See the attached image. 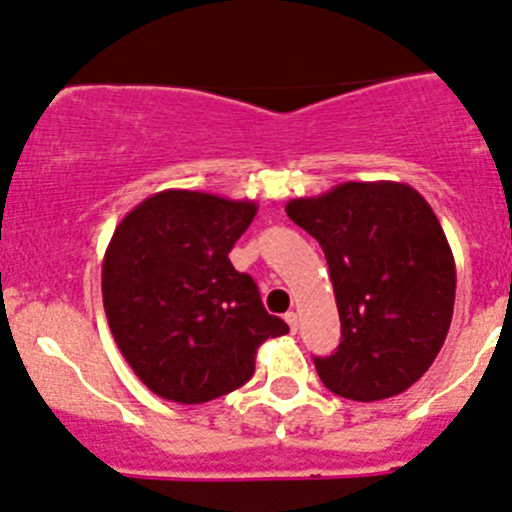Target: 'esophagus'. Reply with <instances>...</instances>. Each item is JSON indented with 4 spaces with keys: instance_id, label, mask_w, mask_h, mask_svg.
Instances as JSON below:
<instances>
[{
    "instance_id": "esophagus-1",
    "label": "esophagus",
    "mask_w": 512,
    "mask_h": 512,
    "mask_svg": "<svg viewBox=\"0 0 512 512\" xmlns=\"http://www.w3.org/2000/svg\"><path fill=\"white\" fill-rule=\"evenodd\" d=\"M286 322H288V327H291V332L299 330V314H296V311H288Z\"/></svg>"
}]
</instances>
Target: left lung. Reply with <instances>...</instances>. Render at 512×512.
Returning a JSON list of instances; mask_svg holds the SVG:
<instances>
[{
	"instance_id": "1",
	"label": "left lung",
	"mask_w": 512,
	"mask_h": 512,
	"mask_svg": "<svg viewBox=\"0 0 512 512\" xmlns=\"http://www.w3.org/2000/svg\"><path fill=\"white\" fill-rule=\"evenodd\" d=\"M286 213L322 244L342 340L314 358L337 397L379 402L410 389L443 348L456 262L428 201L404 182H342Z\"/></svg>"
}]
</instances>
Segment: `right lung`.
Masks as SVG:
<instances>
[{
  "label": "right lung",
  "instance_id": "1",
  "mask_svg": "<svg viewBox=\"0 0 512 512\" xmlns=\"http://www.w3.org/2000/svg\"><path fill=\"white\" fill-rule=\"evenodd\" d=\"M255 213V201L162 190L115 226L102 304L128 366L162 399L224 397L252 379L262 342L288 332L229 260Z\"/></svg>",
  "mask_w": 512,
  "mask_h": 512
}]
</instances>
